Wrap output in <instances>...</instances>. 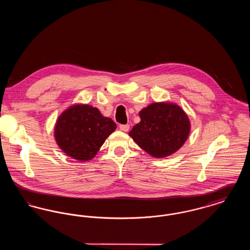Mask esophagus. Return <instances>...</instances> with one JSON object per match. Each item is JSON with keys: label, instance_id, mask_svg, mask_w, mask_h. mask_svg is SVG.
<instances>
[{"label": "esophagus", "instance_id": "esophagus-1", "mask_svg": "<svg viewBox=\"0 0 250 250\" xmlns=\"http://www.w3.org/2000/svg\"><path fill=\"white\" fill-rule=\"evenodd\" d=\"M119 128L120 130L127 132L129 130V125H120Z\"/></svg>", "mask_w": 250, "mask_h": 250}]
</instances>
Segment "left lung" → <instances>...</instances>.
I'll use <instances>...</instances> for the list:
<instances>
[{"instance_id": "1", "label": "left lung", "mask_w": 250, "mask_h": 250, "mask_svg": "<svg viewBox=\"0 0 250 250\" xmlns=\"http://www.w3.org/2000/svg\"><path fill=\"white\" fill-rule=\"evenodd\" d=\"M141 122L128 135L143 150L155 158H164L177 152L188 139L189 118L175 103L155 102L143 108Z\"/></svg>"}]
</instances>
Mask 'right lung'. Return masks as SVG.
<instances>
[{"label":"right lung","mask_w":250,"mask_h":250,"mask_svg":"<svg viewBox=\"0 0 250 250\" xmlns=\"http://www.w3.org/2000/svg\"><path fill=\"white\" fill-rule=\"evenodd\" d=\"M116 124L89 104H74L63 110L56 121L54 138L60 149L78 161L95 157Z\"/></svg>","instance_id":"1"}]
</instances>
